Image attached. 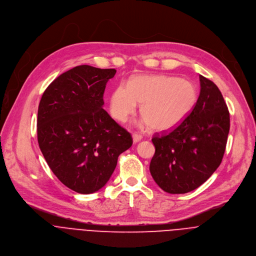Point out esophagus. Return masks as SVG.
<instances>
[{
    "label": "esophagus",
    "instance_id": "34e87169",
    "mask_svg": "<svg viewBox=\"0 0 256 256\" xmlns=\"http://www.w3.org/2000/svg\"><path fill=\"white\" fill-rule=\"evenodd\" d=\"M132 138H133V142H134V143H138L139 141H141V139H142V136H140L139 134L133 133V134H132Z\"/></svg>",
    "mask_w": 256,
    "mask_h": 256
}]
</instances>
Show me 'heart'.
Masks as SVG:
<instances>
[{
    "instance_id": "1",
    "label": "heart",
    "mask_w": 256,
    "mask_h": 256,
    "mask_svg": "<svg viewBox=\"0 0 256 256\" xmlns=\"http://www.w3.org/2000/svg\"><path fill=\"white\" fill-rule=\"evenodd\" d=\"M198 100L196 86L168 74H138L118 84L110 96L113 117L125 122L141 105L143 123L158 132L178 126L194 110Z\"/></svg>"
}]
</instances>
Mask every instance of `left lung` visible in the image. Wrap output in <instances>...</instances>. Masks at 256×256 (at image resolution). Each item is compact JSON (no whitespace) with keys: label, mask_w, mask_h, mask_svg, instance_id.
<instances>
[{"label":"left lung","mask_w":256,"mask_h":256,"mask_svg":"<svg viewBox=\"0 0 256 256\" xmlns=\"http://www.w3.org/2000/svg\"><path fill=\"white\" fill-rule=\"evenodd\" d=\"M200 90L192 113L174 130L156 135L149 170L170 194H186L219 168L230 129V115L218 86L200 76Z\"/></svg>","instance_id":"8db88e82"}]
</instances>
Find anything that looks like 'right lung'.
<instances>
[{
	"label": "right lung",
	"mask_w": 256,
	"mask_h": 256,
	"mask_svg": "<svg viewBox=\"0 0 256 256\" xmlns=\"http://www.w3.org/2000/svg\"><path fill=\"white\" fill-rule=\"evenodd\" d=\"M116 70L76 66L56 78L38 107L37 139L52 172L68 188L92 194L103 188L131 134L103 109L104 92Z\"/></svg>",
	"instance_id": "obj_1"
}]
</instances>
